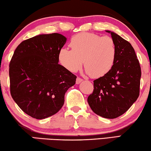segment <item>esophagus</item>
I'll use <instances>...</instances> for the list:
<instances>
[{
	"mask_svg": "<svg viewBox=\"0 0 151 151\" xmlns=\"http://www.w3.org/2000/svg\"><path fill=\"white\" fill-rule=\"evenodd\" d=\"M82 81H83V80L82 79H81V78H77V79H76V84H80V83L81 82H82Z\"/></svg>",
	"mask_w": 151,
	"mask_h": 151,
	"instance_id": "1",
	"label": "esophagus"
}]
</instances>
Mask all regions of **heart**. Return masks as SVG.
Returning a JSON list of instances; mask_svg holds the SVG:
<instances>
[{
  "label": "heart",
  "instance_id": "1",
  "mask_svg": "<svg viewBox=\"0 0 151 151\" xmlns=\"http://www.w3.org/2000/svg\"><path fill=\"white\" fill-rule=\"evenodd\" d=\"M70 46L71 50L61 49L58 55L60 64L67 70H79L84 60L86 72L94 78L103 77L112 69L116 49L110 37L82 32L71 38Z\"/></svg>",
  "mask_w": 151,
  "mask_h": 151
}]
</instances>
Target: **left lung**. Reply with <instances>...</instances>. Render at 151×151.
<instances>
[{"label":"left lung","instance_id":"left-lung-1","mask_svg":"<svg viewBox=\"0 0 151 151\" xmlns=\"http://www.w3.org/2000/svg\"><path fill=\"white\" fill-rule=\"evenodd\" d=\"M116 54L112 68L106 75L93 81L94 90L88 103L96 114L115 119L123 114L138 98L141 69L129 42L110 30Z\"/></svg>","mask_w":151,"mask_h":151}]
</instances>
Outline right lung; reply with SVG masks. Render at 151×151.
I'll list each match as a JSON object with an SVG mask.
<instances>
[{
  "label": "right lung",
  "mask_w": 151,
  "mask_h": 151,
  "mask_svg": "<svg viewBox=\"0 0 151 151\" xmlns=\"http://www.w3.org/2000/svg\"><path fill=\"white\" fill-rule=\"evenodd\" d=\"M67 38L59 33L41 34L22 42L9 65L10 92L22 110L36 119L55 114L76 76L58 64Z\"/></svg>",
  "instance_id": "1"
}]
</instances>
